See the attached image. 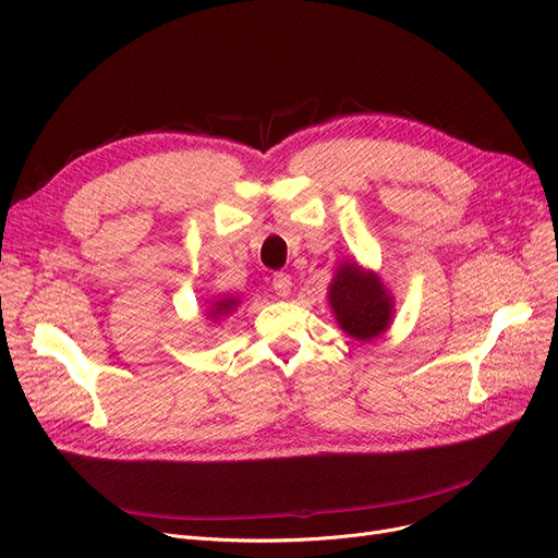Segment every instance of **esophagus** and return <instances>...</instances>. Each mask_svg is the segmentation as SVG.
Here are the masks:
<instances>
[{
    "instance_id": "34e87169",
    "label": "esophagus",
    "mask_w": 558,
    "mask_h": 558,
    "mask_svg": "<svg viewBox=\"0 0 558 558\" xmlns=\"http://www.w3.org/2000/svg\"><path fill=\"white\" fill-rule=\"evenodd\" d=\"M271 287H274V291H276L280 299H287L289 291H291V276L289 274H276Z\"/></svg>"
}]
</instances>
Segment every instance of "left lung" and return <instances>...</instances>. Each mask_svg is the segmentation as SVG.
Instances as JSON below:
<instances>
[{"label": "left lung", "instance_id": "8db88e82", "mask_svg": "<svg viewBox=\"0 0 558 558\" xmlns=\"http://www.w3.org/2000/svg\"><path fill=\"white\" fill-rule=\"evenodd\" d=\"M330 305L343 332L368 341L387 330L391 296L373 274H362L357 264H343L330 287Z\"/></svg>", "mask_w": 558, "mask_h": 558}]
</instances>
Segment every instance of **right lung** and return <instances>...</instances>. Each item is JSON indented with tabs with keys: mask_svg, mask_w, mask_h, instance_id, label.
Instances as JSON below:
<instances>
[{
	"mask_svg": "<svg viewBox=\"0 0 558 558\" xmlns=\"http://www.w3.org/2000/svg\"><path fill=\"white\" fill-rule=\"evenodd\" d=\"M234 305H238V299H223V301H217V303L213 305L210 316H226V314H230V312L234 310Z\"/></svg>",
	"mask_w": 558,
	"mask_h": 558,
	"instance_id": "1",
	"label": "right lung"
}]
</instances>
